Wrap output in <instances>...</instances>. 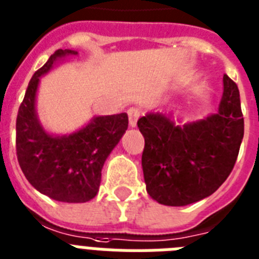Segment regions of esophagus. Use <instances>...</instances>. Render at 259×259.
<instances>
[{
	"instance_id": "esophagus-1",
	"label": "esophagus",
	"mask_w": 259,
	"mask_h": 259,
	"mask_svg": "<svg viewBox=\"0 0 259 259\" xmlns=\"http://www.w3.org/2000/svg\"><path fill=\"white\" fill-rule=\"evenodd\" d=\"M127 115H129V123L132 127L137 125V121L141 117V110L138 108H130L127 109Z\"/></svg>"
}]
</instances>
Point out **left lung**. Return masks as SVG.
I'll use <instances>...</instances> for the list:
<instances>
[{"mask_svg": "<svg viewBox=\"0 0 259 259\" xmlns=\"http://www.w3.org/2000/svg\"><path fill=\"white\" fill-rule=\"evenodd\" d=\"M145 138L142 169L151 198L185 206L213 194L232 173L243 138L238 86L224 75V97L217 114L174 126L161 114L137 122Z\"/></svg>", "mask_w": 259, "mask_h": 259, "instance_id": "obj_1", "label": "left lung"}]
</instances>
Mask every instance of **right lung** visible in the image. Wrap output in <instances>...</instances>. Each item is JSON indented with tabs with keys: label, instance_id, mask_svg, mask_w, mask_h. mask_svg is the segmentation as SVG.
Segmentation results:
<instances>
[{
	"label": "right lung",
	"instance_id": "obj_1",
	"mask_svg": "<svg viewBox=\"0 0 259 259\" xmlns=\"http://www.w3.org/2000/svg\"><path fill=\"white\" fill-rule=\"evenodd\" d=\"M66 54L77 52L56 50L27 85L16 121L17 159L26 180L39 193L61 202H88L96 197L102 166L127 129L129 118L126 113L96 117L70 136L45 133L35 115V90L39 77Z\"/></svg>",
	"mask_w": 259,
	"mask_h": 259
}]
</instances>
